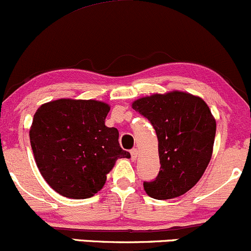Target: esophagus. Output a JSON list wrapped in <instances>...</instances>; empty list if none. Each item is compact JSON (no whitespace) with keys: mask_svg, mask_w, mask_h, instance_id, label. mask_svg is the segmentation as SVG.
I'll return each instance as SVG.
<instances>
[{"mask_svg":"<svg viewBox=\"0 0 251 251\" xmlns=\"http://www.w3.org/2000/svg\"><path fill=\"white\" fill-rule=\"evenodd\" d=\"M130 155H131V160H135L137 158V150L136 148H133V150L130 151Z\"/></svg>","mask_w":251,"mask_h":251,"instance_id":"obj_1","label":"esophagus"}]
</instances>
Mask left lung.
<instances>
[{"label":"left lung","mask_w":251,"mask_h":251,"mask_svg":"<svg viewBox=\"0 0 251 251\" xmlns=\"http://www.w3.org/2000/svg\"><path fill=\"white\" fill-rule=\"evenodd\" d=\"M131 107L151 121L158 137L160 171L144 183L145 191L157 200L185 194L212 158L217 123L208 105L194 94L170 91L136 99Z\"/></svg>","instance_id":"left-lung-1"}]
</instances>
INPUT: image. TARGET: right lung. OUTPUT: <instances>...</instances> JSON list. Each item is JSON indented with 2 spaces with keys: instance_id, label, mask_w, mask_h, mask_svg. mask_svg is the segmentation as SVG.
<instances>
[{
  "instance_id": "right-lung-1",
  "label": "right lung",
  "mask_w": 251,
  "mask_h": 251,
  "mask_svg": "<svg viewBox=\"0 0 251 251\" xmlns=\"http://www.w3.org/2000/svg\"><path fill=\"white\" fill-rule=\"evenodd\" d=\"M110 105L62 98L40 105L29 141L40 175L56 193L87 199L98 193L120 158H130L118 142V130L105 126Z\"/></svg>"
}]
</instances>
